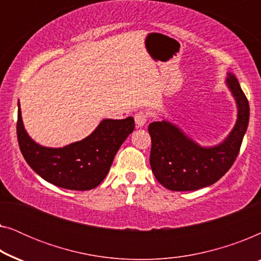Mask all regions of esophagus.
Instances as JSON below:
<instances>
[{
    "label": "esophagus",
    "mask_w": 261,
    "mask_h": 261,
    "mask_svg": "<svg viewBox=\"0 0 261 261\" xmlns=\"http://www.w3.org/2000/svg\"><path fill=\"white\" fill-rule=\"evenodd\" d=\"M134 120H135V124H137V127L141 128V127L145 126L146 122H147V116H146L145 113L140 112V113L135 114Z\"/></svg>",
    "instance_id": "esophagus-1"
}]
</instances>
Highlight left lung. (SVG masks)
Here are the masks:
<instances>
[{"instance_id":"obj_1","label":"left lung","mask_w":261,"mask_h":261,"mask_svg":"<svg viewBox=\"0 0 261 261\" xmlns=\"http://www.w3.org/2000/svg\"><path fill=\"white\" fill-rule=\"evenodd\" d=\"M226 85L237 103V122L219 144L202 146L167 120L149 123L152 139V172L166 189L195 191L216 183L230 169L240 151L249 121L247 98L233 73H227Z\"/></svg>"}]
</instances>
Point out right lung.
Listing matches in <instances>:
<instances>
[{
	"mask_svg": "<svg viewBox=\"0 0 261 261\" xmlns=\"http://www.w3.org/2000/svg\"><path fill=\"white\" fill-rule=\"evenodd\" d=\"M135 128L134 119H103L83 140L64 147H46L24 129L17 102V140L24 160L41 178L67 190H91L108 174L114 156Z\"/></svg>",
	"mask_w": 261,
	"mask_h": 261,
	"instance_id": "1",
	"label": "right lung"
}]
</instances>
